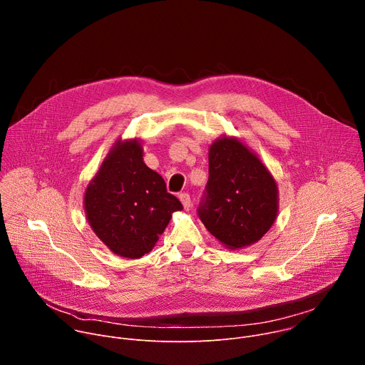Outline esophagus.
Segmentation results:
<instances>
[{
    "mask_svg": "<svg viewBox=\"0 0 365 365\" xmlns=\"http://www.w3.org/2000/svg\"><path fill=\"white\" fill-rule=\"evenodd\" d=\"M179 199H180V202L183 203L185 210H189V207L192 206V199H190V195H189V193H180V195H179Z\"/></svg>",
    "mask_w": 365,
    "mask_h": 365,
    "instance_id": "esophagus-1",
    "label": "esophagus"
}]
</instances>
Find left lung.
<instances>
[{"label":"left lung","mask_w":365,"mask_h":365,"mask_svg":"<svg viewBox=\"0 0 365 365\" xmlns=\"http://www.w3.org/2000/svg\"><path fill=\"white\" fill-rule=\"evenodd\" d=\"M277 203L273 176L241 141L222 137L211 145L197 215L218 241L232 250L257 242L276 221Z\"/></svg>","instance_id":"8db88e82"}]
</instances>
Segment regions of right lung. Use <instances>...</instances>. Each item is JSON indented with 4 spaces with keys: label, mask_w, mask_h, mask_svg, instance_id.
<instances>
[{
    "label": "right lung",
    "mask_w": 365,
    "mask_h": 365,
    "mask_svg": "<svg viewBox=\"0 0 365 365\" xmlns=\"http://www.w3.org/2000/svg\"><path fill=\"white\" fill-rule=\"evenodd\" d=\"M180 200L143 162L137 140L117 143L85 192V212L98 238L114 254L140 258L158 242Z\"/></svg>",
    "instance_id": "1"
}]
</instances>
